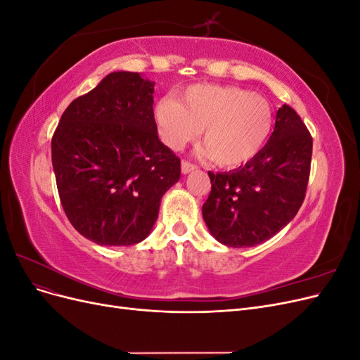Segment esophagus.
I'll list each match as a JSON object with an SVG mask.
<instances>
[{
    "label": "esophagus",
    "instance_id": "34e87169",
    "mask_svg": "<svg viewBox=\"0 0 360 360\" xmlns=\"http://www.w3.org/2000/svg\"><path fill=\"white\" fill-rule=\"evenodd\" d=\"M193 169H197V165H195V163H191L189 160H183L181 162V172L183 174H188V172H191Z\"/></svg>",
    "mask_w": 360,
    "mask_h": 360
}]
</instances>
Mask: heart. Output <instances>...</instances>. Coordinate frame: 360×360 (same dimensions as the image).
<instances>
[{"instance_id":"b5f03b06","label":"heart","mask_w":360,"mask_h":360,"mask_svg":"<svg viewBox=\"0 0 360 360\" xmlns=\"http://www.w3.org/2000/svg\"><path fill=\"white\" fill-rule=\"evenodd\" d=\"M162 139L181 148L202 132L205 151L216 165L236 168L252 160L274 129V110L263 96L234 85L200 84L174 97H162L153 110Z\"/></svg>"}]
</instances>
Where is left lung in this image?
<instances>
[{"mask_svg":"<svg viewBox=\"0 0 360 360\" xmlns=\"http://www.w3.org/2000/svg\"><path fill=\"white\" fill-rule=\"evenodd\" d=\"M312 136L297 112L282 105L275 130L263 150L246 165L209 172L212 191L202 217L217 242L248 248L282 230L307 193Z\"/></svg>","mask_w":360,"mask_h":360,"instance_id":"left-lung-1","label":"left lung"}]
</instances>
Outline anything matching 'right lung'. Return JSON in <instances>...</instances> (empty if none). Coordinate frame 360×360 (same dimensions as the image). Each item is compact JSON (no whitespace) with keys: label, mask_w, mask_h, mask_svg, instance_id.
I'll list each match as a JSON object with an SVG mask.
<instances>
[{"label":"right lung","mask_w":360,"mask_h":360,"mask_svg":"<svg viewBox=\"0 0 360 360\" xmlns=\"http://www.w3.org/2000/svg\"><path fill=\"white\" fill-rule=\"evenodd\" d=\"M153 85L134 72L108 75L66 108L52 135L64 213L97 245L144 240L180 179V158L159 141Z\"/></svg>","instance_id":"right-lung-1"}]
</instances>
